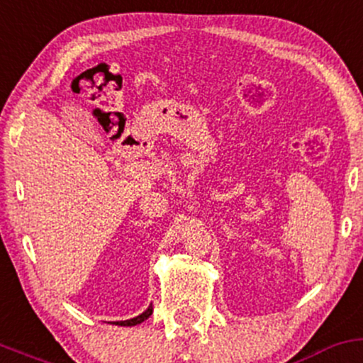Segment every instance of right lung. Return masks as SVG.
I'll use <instances>...</instances> for the list:
<instances>
[{
  "mask_svg": "<svg viewBox=\"0 0 363 363\" xmlns=\"http://www.w3.org/2000/svg\"><path fill=\"white\" fill-rule=\"evenodd\" d=\"M152 315V306L147 308L145 311H143L142 315H138V317L135 318H130V320H121V322H114L116 325H124V327H131V325H138V323H142L143 320H147Z\"/></svg>",
  "mask_w": 363,
  "mask_h": 363,
  "instance_id": "add662e5",
  "label": "right lung"
}]
</instances>
